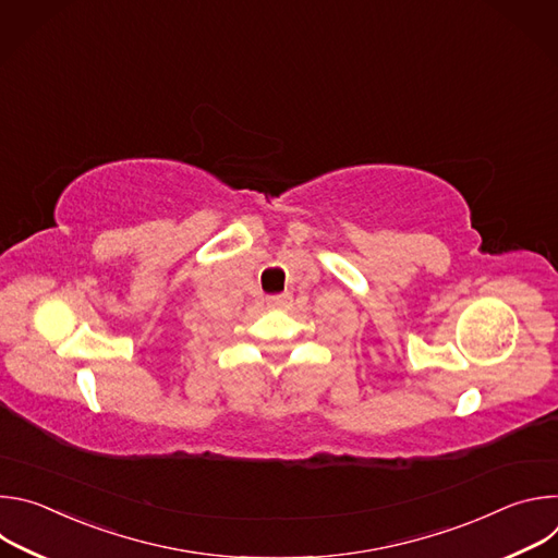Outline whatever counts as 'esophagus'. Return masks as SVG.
Masks as SVG:
<instances>
[{
    "label": "esophagus",
    "mask_w": 558,
    "mask_h": 558,
    "mask_svg": "<svg viewBox=\"0 0 558 558\" xmlns=\"http://www.w3.org/2000/svg\"><path fill=\"white\" fill-rule=\"evenodd\" d=\"M291 304V293H280V295H269L267 306L269 308H284Z\"/></svg>",
    "instance_id": "obj_1"
}]
</instances>
